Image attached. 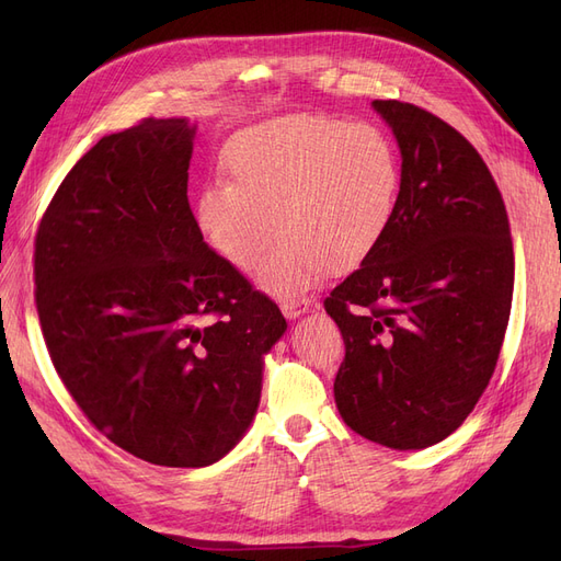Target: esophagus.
Instances as JSON below:
<instances>
[{
	"label": "esophagus",
	"instance_id": "esophagus-1",
	"mask_svg": "<svg viewBox=\"0 0 561 561\" xmlns=\"http://www.w3.org/2000/svg\"><path fill=\"white\" fill-rule=\"evenodd\" d=\"M311 307V299L307 297H285L280 299V311L285 318H299L301 313H307Z\"/></svg>",
	"mask_w": 561,
	"mask_h": 561
}]
</instances>
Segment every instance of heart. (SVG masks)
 <instances>
[{"mask_svg": "<svg viewBox=\"0 0 561 561\" xmlns=\"http://www.w3.org/2000/svg\"><path fill=\"white\" fill-rule=\"evenodd\" d=\"M229 178L198 201V225L222 257L257 268L266 293L295 297L330 268L365 262L393 222L402 161L377 124L293 114L250 128L229 149Z\"/></svg>", "mask_w": 561, "mask_h": 561, "instance_id": "1", "label": "heart"}]
</instances>
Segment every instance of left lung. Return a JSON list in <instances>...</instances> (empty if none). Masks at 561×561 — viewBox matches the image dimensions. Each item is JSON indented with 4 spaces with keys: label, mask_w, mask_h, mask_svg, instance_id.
I'll list each match as a JSON object with an SVG mask.
<instances>
[{
    "label": "left lung",
    "mask_w": 561,
    "mask_h": 561,
    "mask_svg": "<svg viewBox=\"0 0 561 561\" xmlns=\"http://www.w3.org/2000/svg\"><path fill=\"white\" fill-rule=\"evenodd\" d=\"M402 154L393 222L325 297L346 355L336 410L358 435L423 449L451 435L494 375L513 307L511 222L486 163L443 118L375 100Z\"/></svg>",
    "instance_id": "8db88e82"
}]
</instances>
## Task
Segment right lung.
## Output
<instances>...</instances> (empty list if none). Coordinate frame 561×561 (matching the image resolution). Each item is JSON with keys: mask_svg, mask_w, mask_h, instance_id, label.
I'll list each match as a JSON object with an SVG mask.
<instances>
[{"mask_svg": "<svg viewBox=\"0 0 561 561\" xmlns=\"http://www.w3.org/2000/svg\"><path fill=\"white\" fill-rule=\"evenodd\" d=\"M194 133L145 118L105 135L50 198L35 301L60 381L116 447L168 468L219 461L248 431L276 301L203 241L186 198Z\"/></svg>", "mask_w": 561, "mask_h": 561, "instance_id": "1", "label": "right lung"}]
</instances>
